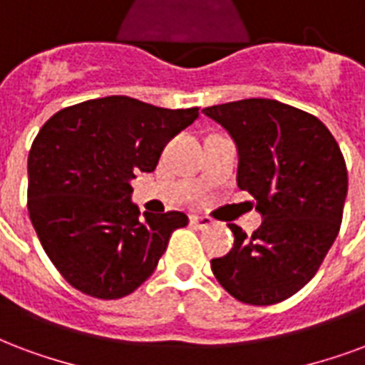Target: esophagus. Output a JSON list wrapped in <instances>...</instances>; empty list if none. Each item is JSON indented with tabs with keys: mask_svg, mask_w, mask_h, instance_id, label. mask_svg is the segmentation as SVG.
<instances>
[{
	"mask_svg": "<svg viewBox=\"0 0 365 365\" xmlns=\"http://www.w3.org/2000/svg\"><path fill=\"white\" fill-rule=\"evenodd\" d=\"M190 225L196 229H207L213 225V219L205 217V215H190Z\"/></svg>",
	"mask_w": 365,
	"mask_h": 365,
	"instance_id": "obj_1",
	"label": "esophagus"
}]
</instances>
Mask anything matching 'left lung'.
Masks as SVG:
<instances>
[{"label": "left lung", "mask_w": 365, "mask_h": 365, "mask_svg": "<svg viewBox=\"0 0 365 365\" xmlns=\"http://www.w3.org/2000/svg\"><path fill=\"white\" fill-rule=\"evenodd\" d=\"M202 111L237 142L238 188L264 215L252 235L229 225L235 246L212 259L213 275L238 302H283L316 275L341 229L349 190L341 148L317 117L277 100Z\"/></svg>", "instance_id": "obj_1"}]
</instances>
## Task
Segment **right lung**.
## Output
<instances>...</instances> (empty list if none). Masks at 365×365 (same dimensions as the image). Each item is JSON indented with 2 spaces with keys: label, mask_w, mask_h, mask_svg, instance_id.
I'll return each mask as SVG.
<instances>
[{
  "label": "right lung",
  "mask_w": 365,
  "mask_h": 365,
  "mask_svg": "<svg viewBox=\"0 0 365 365\" xmlns=\"http://www.w3.org/2000/svg\"><path fill=\"white\" fill-rule=\"evenodd\" d=\"M198 108H155L108 96L57 111L29 153V213L42 248L71 287L100 300L134 292L158 267L182 212L144 213L130 179L152 173Z\"/></svg>",
  "instance_id": "obj_1"
}]
</instances>
